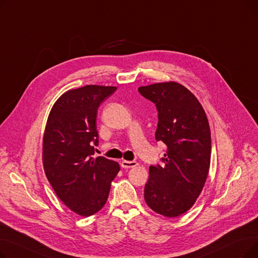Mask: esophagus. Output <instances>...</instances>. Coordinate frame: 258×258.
<instances>
[{"label":"esophagus","mask_w":258,"mask_h":258,"mask_svg":"<svg viewBox=\"0 0 258 258\" xmlns=\"http://www.w3.org/2000/svg\"><path fill=\"white\" fill-rule=\"evenodd\" d=\"M138 165V163L136 161H122L121 162V166L122 168H133V167H136Z\"/></svg>","instance_id":"esophagus-1"}]
</instances>
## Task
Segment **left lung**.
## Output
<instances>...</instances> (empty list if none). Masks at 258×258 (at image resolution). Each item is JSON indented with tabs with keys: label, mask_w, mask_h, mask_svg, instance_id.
I'll list each match as a JSON object with an SVG mask.
<instances>
[{
	"label": "left lung",
	"mask_w": 258,
	"mask_h": 258,
	"mask_svg": "<svg viewBox=\"0 0 258 258\" xmlns=\"http://www.w3.org/2000/svg\"><path fill=\"white\" fill-rule=\"evenodd\" d=\"M138 91L156 104L155 137L167 146L164 164L150 166L144 200L155 212L175 218L192 207L207 179L211 156L208 119L195 95L174 81Z\"/></svg>",
	"instance_id": "obj_1"
}]
</instances>
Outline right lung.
Returning <instances> with one entry per match:
<instances>
[{
	"label": "right lung",
	"mask_w": 258,
	"mask_h": 258,
	"mask_svg": "<svg viewBox=\"0 0 258 258\" xmlns=\"http://www.w3.org/2000/svg\"><path fill=\"white\" fill-rule=\"evenodd\" d=\"M116 87L89 85L67 91L53 104L44 133L43 164L56 196L73 212L90 216L106 203L117 162L93 158L100 103Z\"/></svg>",
	"instance_id": "right-lung-1"
}]
</instances>
